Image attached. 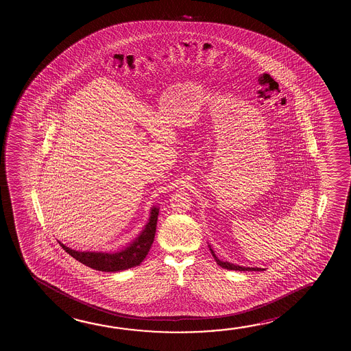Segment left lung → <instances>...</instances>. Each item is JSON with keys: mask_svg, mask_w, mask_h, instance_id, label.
Here are the masks:
<instances>
[{"mask_svg": "<svg viewBox=\"0 0 351 351\" xmlns=\"http://www.w3.org/2000/svg\"><path fill=\"white\" fill-rule=\"evenodd\" d=\"M209 250H210V252H212L213 257L215 259V262H217L218 265H220L221 268H225V269L240 270V271H241V270H258V271L265 270L263 268H250V267H242V265H234V263H230V262H225V261H221V259H219L218 257H217V254L214 253L210 246H209Z\"/></svg>", "mask_w": 351, "mask_h": 351, "instance_id": "left-lung-1", "label": "left lung"}]
</instances>
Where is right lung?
Here are the masks:
<instances>
[{"mask_svg": "<svg viewBox=\"0 0 351 351\" xmlns=\"http://www.w3.org/2000/svg\"><path fill=\"white\" fill-rule=\"evenodd\" d=\"M159 215V207L150 208L149 219L144 225L143 230L130 242L127 246L115 252H95V251H75L67 247L62 242L60 246L86 267L100 271H120L139 265L149 252L156 236V221Z\"/></svg>", "mask_w": 351, "mask_h": 351, "instance_id": "obj_1", "label": "right lung"}]
</instances>
